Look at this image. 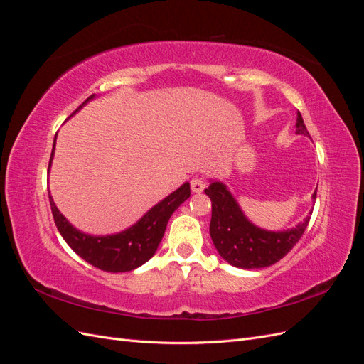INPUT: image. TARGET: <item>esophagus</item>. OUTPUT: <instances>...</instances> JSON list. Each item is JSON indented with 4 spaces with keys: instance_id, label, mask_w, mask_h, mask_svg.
Here are the masks:
<instances>
[{
    "instance_id": "esophagus-1",
    "label": "esophagus",
    "mask_w": 364,
    "mask_h": 364,
    "mask_svg": "<svg viewBox=\"0 0 364 364\" xmlns=\"http://www.w3.org/2000/svg\"><path fill=\"white\" fill-rule=\"evenodd\" d=\"M205 181L202 178H193L191 181V191L193 193H202L205 190Z\"/></svg>"
}]
</instances>
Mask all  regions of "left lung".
Listing matches in <instances>:
<instances>
[{"label": "left lung", "instance_id": "1", "mask_svg": "<svg viewBox=\"0 0 364 364\" xmlns=\"http://www.w3.org/2000/svg\"><path fill=\"white\" fill-rule=\"evenodd\" d=\"M296 134L310 136L301 112H297ZM205 194L213 203L209 223L213 243L218 255L238 269H262L278 262L296 246L310 222V215H306L291 229L267 230L250 222L223 182L211 181Z\"/></svg>", "mask_w": 364, "mask_h": 364}]
</instances>
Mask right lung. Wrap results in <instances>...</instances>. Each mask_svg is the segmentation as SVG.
<instances>
[{"label": "right lung", "instance_id": "1", "mask_svg": "<svg viewBox=\"0 0 364 364\" xmlns=\"http://www.w3.org/2000/svg\"><path fill=\"white\" fill-rule=\"evenodd\" d=\"M94 97L95 94L87 97L83 105L92 100ZM82 106H79V109H82ZM54 147H56V136H54L53 142L48 171L54 156ZM190 194V183L185 182L181 188L173 191L170 196L149 209L134 226L112 235H90L75 229L60 214L48 191L54 223H56L60 235L67 241L68 246L80 258L92 264L94 267L112 273L135 270L155 255L171 214L188 199Z\"/></svg>", "mask_w": 364, "mask_h": 364}]
</instances>
